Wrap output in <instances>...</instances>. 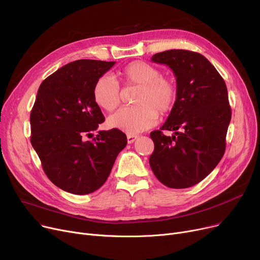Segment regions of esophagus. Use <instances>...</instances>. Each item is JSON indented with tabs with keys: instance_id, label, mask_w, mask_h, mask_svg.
Here are the masks:
<instances>
[{
	"instance_id": "esophagus-1",
	"label": "esophagus",
	"mask_w": 260,
	"mask_h": 260,
	"mask_svg": "<svg viewBox=\"0 0 260 260\" xmlns=\"http://www.w3.org/2000/svg\"><path fill=\"white\" fill-rule=\"evenodd\" d=\"M138 135H133V134H128L127 135V141H128V144H132L134 141L138 140Z\"/></svg>"
}]
</instances>
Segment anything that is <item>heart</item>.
I'll use <instances>...</instances> for the list:
<instances>
[{
    "label": "heart",
    "mask_w": 260,
    "mask_h": 260,
    "mask_svg": "<svg viewBox=\"0 0 260 260\" xmlns=\"http://www.w3.org/2000/svg\"><path fill=\"white\" fill-rule=\"evenodd\" d=\"M120 77L126 84L140 86L135 103L139 106L123 107L111 115L108 123L111 128L129 134L143 132L152 127L158 114H166L175 107L178 88L176 82L160 71L143 61H133L120 71ZM95 103L106 111H113L120 103L118 82L109 75L98 78L93 88Z\"/></svg>",
    "instance_id": "1"
}]
</instances>
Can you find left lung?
Returning a JSON list of instances; mask_svg holds the SVG:
<instances>
[{"mask_svg":"<svg viewBox=\"0 0 260 260\" xmlns=\"http://www.w3.org/2000/svg\"><path fill=\"white\" fill-rule=\"evenodd\" d=\"M151 60L174 71L178 97L164 125L150 133L154 151L149 164L167 187H191L211 174L224 154L232 117L226 84L199 53L169 49ZM163 129L175 131V135L166 137Z\"/></svg>","mask_w":260,"mask_h":260,"instance_id":"obj_1","label":"left lung"}]
</instances>
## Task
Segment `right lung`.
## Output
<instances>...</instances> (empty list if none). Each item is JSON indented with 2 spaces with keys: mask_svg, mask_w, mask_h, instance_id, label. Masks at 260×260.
Returning <instances> with one entry per match:
<instances>
[{
  "mask_svg": "<svg viewBox=\"0 0 260 260\" xmlns=\"http://www.w3.org/2000/svg\"><path fill=\"white\" fill-rule=\"evenodd\" d=\"M114 61L81 59L49 75L40 84L30 112V143L47 178L74 194H88L107 181L126 134L118 129L84 137L105 121L93 98L96 80Z\"/></svg>",
  "mask_w": 260,
  "mask_h": 260,
  "instance_id": "add662e5",
  "label": "right lung"
}]
</instances>
